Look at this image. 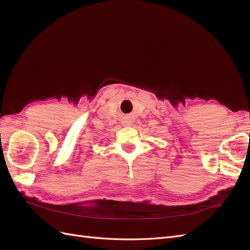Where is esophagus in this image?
Returning <instances> with one entry per match:
<instances>
[{
  "label": "esophagus",
  "instance_id": "obj_1",
  "mask_svg": "<svg viewBox=\"0 0 250 250\" xmlns=\"http://www.w3.org/2000/svg\"><path fill=\"white\" fill-rule=\"evenodd\" d=\"M131 124H132L131 121H126V122H124V125H126V126H130Z\"/></svg>",
  "mask_w": 250,
  "mask_h": 250
}]
</instances>
